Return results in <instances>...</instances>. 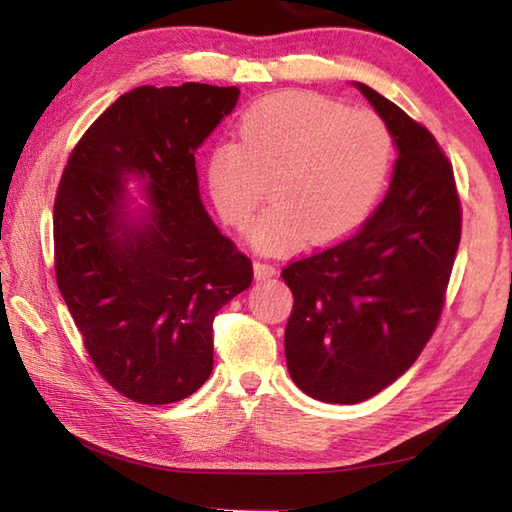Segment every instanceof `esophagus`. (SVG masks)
<instances>
[{
    "mask_svg": "<svg viewBox=\"0 0 512 512\" xmlns=\"http://www.w3.org/2000/svg\"><path fill=\"white\" fill-rule=\"evenodd\" d=\"M253 266H255V277H257V280H271V277H275V273H277V268L273 264L259 262V259H257Z\"/></svg>",
    "mask_w": 512,
    "mask_h": 512,
    "instance_id": "esophagus-1",
    "label": "esophagus"
}]
</instances>
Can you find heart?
I'll list each match as a JSON object with an SVG mask.
<instances>
[{
  "label": "heart",
  "instance_id": "1",
  "mask_svg": "<svg viewBox=\"0 0 512 512\" xmlns=\"http://www.w3.org/2000/svg\"><path fill=\"white\" fill-rule=\"evenodd\" d=\"M393 135L377 112L345 110L309 92H282L250 106L237 144L214 146L207 185L223 221L266 253L329 241L368 214L388 178Z\"/></svg>",
  "mask_w": 512,
  "mask_h": 512
}]
</instances>
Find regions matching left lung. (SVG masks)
Listing matches in <instances>:
<instances>
[{"mask_svg":"<svg viewBox=\"0 0 512 512\" xmlns=\"http://www.w3.org/2000/svg\"><path fill=\"white\" fill-rule=\"evenodd\" d=\"M397 144L391 189L339 244L282 268L293 293L284 354L320 402L359 404L384 391L436 332L461 244L452 162L420 121L357 83Z\"/></svg>","mask_w":512,"mask_h":512,"instance_id":"left-lung-1","label":"left lung"}]
</instances>
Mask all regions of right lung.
I'll list each match as a JSON object with an SVG mask.
<instances>
[{"label":"right lung","mask_w":512,"mask_h":512,"mask_svg":"<svg viewBox=\"0 0 512 512\" xmlns=\"http://www.w3.org/2000/svg\"><path fill=\"white\" fill-rule=\"evenodd\" d=\"M239 88L142 85L121 94L69 153L54 201V268L99 375L128 400L171 404L212 372V320L253 282L198 196L194 151ZM150 180L144 226L123 219V176Z\"/></svg>","instance_id":"right-lung-1"}]
</instances>
